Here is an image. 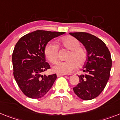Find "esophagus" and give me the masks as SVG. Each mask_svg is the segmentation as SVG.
Returning <instances> with one entry per match:
<instances>
[{"label":"esophagus","instance_id":"esophagus-1","mask_svg":"<svg viewBox=\"0 0 120 120\" xmlns=\"http://www.w3.org/2000/svg\"><path fill=\"white\" fill-rule=\"evenodd\" d=\"M65 74H57V77H60V76H62V75H65Z\"/></svg>","mask_w":120,"mask_h":120}]
</instances>
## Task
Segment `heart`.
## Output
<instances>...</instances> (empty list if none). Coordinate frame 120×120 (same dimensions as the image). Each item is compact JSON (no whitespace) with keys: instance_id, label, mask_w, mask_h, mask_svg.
<instances>
[{"instance_id":"b5f03b06","label":"heart","mask_w":120,"mask_h":120,"mask_svg":"<svg viewBox=\"0 0 120 120\" xmlns=\"http://www.w3.org/2000/svg\"><path fill=\"white\" fill-rule=\"evenodd\" d=\"M63 47L70 50L66 56V62H60L53 66V70L59 74H65L72 72L75 68L82 66L86 60V52L80 47L79 41L72 36H68L61 40ZM45 54L49 62L55 63L58 59V49L52 43H49L45 47Z\"/></svg>"}]
</instances>
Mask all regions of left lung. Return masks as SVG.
<instances>
[{
    "label": "left lung",
    "mask_w": 120,
    "mask_h": 120,
    "mask_svg": "<svg viewBox=\"0 0 120 120\" xmlns=\"http://www.w3.org/2000/svg\"><path fill=\"white\" fill-rule=\"evenodd\" d=\"M69 34L84 46L86 61L82 71L85 74L78 75L79 83L73 88L74 93L83 100H90L103 91L110 77L112 68L111 55L103 41L85 32Z\"/></svg>",
    "instance_id": "obj_1"
}]
</instances>
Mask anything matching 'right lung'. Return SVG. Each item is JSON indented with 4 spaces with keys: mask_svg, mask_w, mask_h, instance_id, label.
<instances>
[{
    "mask_svg": "<svg viewBox=\"0 0 120 120\" xmlns=\"http://www.w3.org/2000/svg\"><path fill=\"white\" fill-rule=\"evenodd\" d=\"M65 32L36 30L21 37L15 45L12 62L13 75L25 95L33 99L43 97L57 79L56 74H42L50 68L45 49L49 41Z\"/></svg>",
    "mask_w": 120,
    "mask_h": 120,
    "instance_id": "add662e5",
    "label": "right lung"
}]
</instances>
